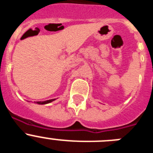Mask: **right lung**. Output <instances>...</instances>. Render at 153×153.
Segmentation results:
<instances>
[{"mask_svg": "<svg viewBox=\"0 0 153 153\" xmlns=\"http://www.w3.org/2000/svg\"><path fill=\"white\" fill-rule=\"evenodd\" d=\"M56 100V99H51V100H48L46 101H37V102H34V103L40 104V105H44V104H47L50 103V102H53V101Z\"/></svg>", "mask_w": 153, "mask_h": 153, "instance_id": "obj_1", "label": "right lung"}]
</instances>
